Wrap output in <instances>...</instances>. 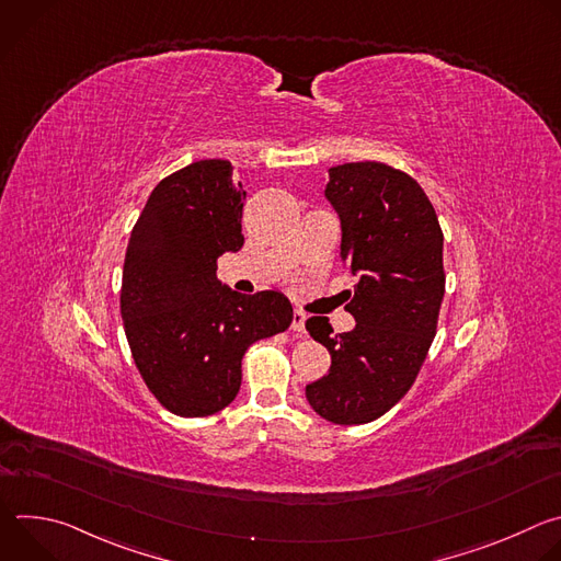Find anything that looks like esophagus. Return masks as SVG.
<instances>
[{
    "label": "esophagus",
    "mask_w": 561,
    "mask_h": 561,
    "mask_svg": "<svg viewBox=\"0 0 561 561\" xmlns=\"http://www.w3.org/2000/svg\"><path fill=\"white\" fill-rule=\"evenodd\" d=\"M304 322H306V312H301V310H295L293 312V331L297 333V335H304Z\"/></svg>",
    "instance_id": "1"
}]
</instances>
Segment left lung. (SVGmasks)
Returning a JSON list of instances; mask_svg holds the SVG:
<instances>
[{"mask_svg":"<svg viewBox=\"0 0 561 561\" xmlns=\"http://www.w3.org/2000/svg\"><path fill=\"white\" fill-rule=\"evenodd\" d=\"M327 197L342 219V260L357 275L346 310L357 327L333 333L329 317L306 331L329 348L331 373L306 386L317 415L368 424L402 399L428 355L446 288L444 232L422 186L381 162L333 167Z\"/></svg>","mask_w":561,"mask_h":561,"instance_id":"obj_1","label":"left lung"}]
</instances>
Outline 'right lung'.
<instances>
[{"label": "right lung", "mask_w": 561, "mask_h": 561, "mask_svg": "<svg viewBox=\"0 0 561 561\" xmlns=\"http://www.w3.org/2000/svg\"><path fill=\"white\" fill-rule=\"evenodd\" d=\"M244 197L228 159H202L154 186L128 239L126 340L148 390L180 417L226 409L249 346L293 322L282 293L239 295L215 275L221 253L244 247Z\"/></svg>", "instance_id": "right-lung-1"}]
</instances>
